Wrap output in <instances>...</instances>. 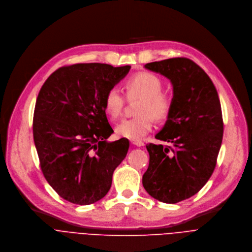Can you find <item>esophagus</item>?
Instances as JSON below:
<instances>
[{
  "instance_id": "esophagus-1",
  "label": "esophagus",
  "mask_w": 252,
  "mask_h": 252,
  "mask_svg": "<svg viewBox=\"0 0 252 252\" xmlns=\"http://www.w3.org/2000/svg\"><path fill=\"white\" fill-rule=\"evenodd\" d=\"M130 142H131L132 145H135V146H137V147H142V146L145 145L144 142L139 141V140H130Z\"/></svg>"
}]
</instances>
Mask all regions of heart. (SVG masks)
Masks as SVG:
<instances>
[{"label":"heart","instance_id":"b5f03b06","mask_svg":"<svg viewBox=\"0 0 252 252\" xmlns=\"http://www.w3.org/2000/svg\"><path fill=\"white\" fill-rule=\"evenodd\" d=\"M162 80L155 74L143 71L131 76L125 83L128 99L141 98L138 104V116L124 119L116 126V133L123 138L140 140L145 137L154 126V118L165 120L171 111L172 102L168 95L162 92ZM126 99L120 89L110 88L104 99L105 111L112 119L121 116Z\"/></svg>","mask_w":252,"mask_h":252}]
</instances>
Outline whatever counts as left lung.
Returning <instances> with one entry per match:
<instances>
[{"mask_svg":"<svg viewBox=\"0 0 252 252\" xmlns=\"http://www.w3.org/2000/svg\"><path fill=\"white\" fill-rule=\"evenodd\" d=\"M145 67L169 78L174 96L168 120L156 135L170 145L146 146L150 161L142 183L151 196L176 204L195 194L215 171L223 135L220 101L210 76L189 59Z\"/></svg>","mask_w":252,"mask_h":252,"instance_id":"8db88e82","label":"left lung"}]
</instances>
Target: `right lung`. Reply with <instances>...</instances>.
Here are the masks:
<instances>
[{"label": "right lung", "mask_w": 252, "mask_h": 252, "mask_svg": "<svg viewBox=\"0 0 252 252\" xmlns=\"http://www.w3.org/2000/svg\"><path fill=\"white\" fill-rule=\"evenodd\" d=\"M130 65L76 63L50 74L36 98L32 133L41 172L63 199L91 205L106 195L114 170L127 155L128 139L114 132L104 99Z\"/></svg>", "instance_id": "right-lung-1"}]
</instances>
